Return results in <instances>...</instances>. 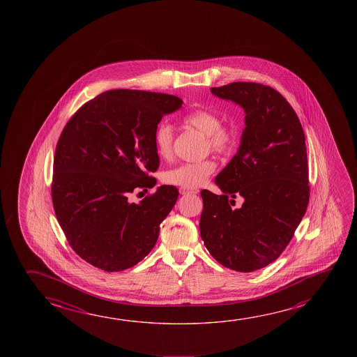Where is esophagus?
<instances>
[{
    "mask_svg": "<svg viewBox=\"0 0 357 357\" xmlns=\"http://www.w3.org/2000/svg\"><path fill=\"white\" fill-rule=\"evenodd\" d=\"M199 190L198 189H184V188H181V194H183V195H189V194H198Z\"/></svg>",
    "mask_w": 357,
    "mask_h": 357,
    "instance_id": "34e87169",
    "label": "esophagus"
}]
</instances>
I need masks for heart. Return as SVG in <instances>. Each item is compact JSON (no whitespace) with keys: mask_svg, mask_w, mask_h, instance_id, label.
I'll return each instance as SVG.
<instances>
[{"mask_svg":"<svg viewBox=\"0 0 357 357\" xmlns=\"http://www.w3.org/2000/svg\"><path fill=\"white\" fill-rule=\"evenodd\" d=\"M184 124L197 129L206 137L208 146L216 153H228L234 144V135L230 129L222 126V118L208 109H195L183 118ZM155 149L159 157L172 158L174 152V129L167 123L160 124L154 135ZM215 169L213 159H204L192 163H183L164 173L163 179L170 185L194 189L203 185Z\"/></svg>","mask_w":357,"mask_h":357,"instance_id":"1","label":"heart"}]
</instances>
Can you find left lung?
Returning <instances> with one entry per match:
<instances>
[{
    "mask_svg": "<svg viewBox=\"0 0 357 357\" xmlns=\"http://www.w3.org/2000/svg\"><path fill=\"white\" fill-rule=\"evenodd\" d=\"M211 91L244 109L245 128L238 152L216 176L222 195L202 190L200 235L218 263L252 273L280 257L309 204L304 129L269 86L234 82ZM236 196L245 203L231 208Z\"/></svg>",
    "mask_w": 357,
    "mask_h": 357,
    "instance_id": "1",
    "label": "left lung"
}]
</instances>
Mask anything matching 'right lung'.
<instances>
[{"label":"right lung","mask_w":357,"mask_h":357,"mask_svg":"<svg viewBox=\"0 0 357 357\" xmlns=\"http://www.w3.org/2000/svg\"><path fill=\"white\" fill-rule=\"evenodd\" d=\"M183 100L172 94L113 89L89 100L61 133L53 162L52 203L77 255L108 273L135 266L152 252L159 225L176 204L174 185L141 203L135 190L157 184L154 135Z\"/></svg>","instance_id":"obj_1"}]
</instances>
